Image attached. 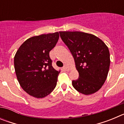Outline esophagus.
Wrapping results in <instances>:
<instances>
[{
  "instance_id": "34e87169",
  "label": "esophagus",
  "mask_w": 124,
  "mask_h": 124,
  "mask_svg": "<svg viewBox=\"0 0 124 124\" xmlns=\"http://www.w3.org/2000/svg\"><path fill=\"white\" fill-rule=\"evenodd\" d=\"M63 69H64V70H65L66 71H68V70H69L68 67V66L66 65H64V67H63Z\"/></svg>"
}]
</instances>
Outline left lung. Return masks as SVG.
Masks as SVG:
<instances>
[{
	"label": "left lung",
	"mask_w": 124,
	"mask_h": 124,
	"mask_svg": "<svg viewBox=\"0 0 124 124\" xmlns=\"http://www.w3.org/2000/svg\"><path fill=\"white\" fill-rule=\"evenodd\" d=\"M60 35L71 53L79 73V78L72 81L74 88L85 95L99 91L110 66L108 47L92 34L76 31H60Z\"/></svg>",
	"instance_id": "left-lung-1"
}]
</instances>
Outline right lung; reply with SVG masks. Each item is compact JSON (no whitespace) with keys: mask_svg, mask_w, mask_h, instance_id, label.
Segmentation results:
<instances>
[{"mask_svg":"<svg viewBox=\"0 0 124 124\" xmlns=\"http://www.w3.org/2000/svg\"><path fill=\"white\" fill-rule=\"evenodd\" d=\"M59 37L58 32L32 37L24 41L15 54L14 68L18 83L33 97H46L56 86L60 71L53 68L49 53Z\"/></svg>","mask_w":124,"mask_h":124,"instance_id":"1","label":"right lung"}]
</instances>
